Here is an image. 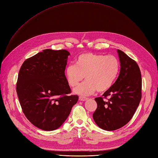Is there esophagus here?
<instances>
[{"label":"esophagus","mask_w":158,"mask_h":158,"mask_svg":"<svg viewBox=\"0 0 158 158\" xmlns=\"http://www.w3.org/2000/svg\"><path fill=\"white\" fill-rule=\"evenodd\" d=\"M79 99H80L81 101H84L87 100V99H88V98L83 97V96H80V97H79Z\"/></svg>","instance_id":"esophagus-1"}]
</instances>
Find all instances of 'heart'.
I'll list each match as a JSON object with an SVG mask.
<instances>
[{"label":"heart","mask_w":158,"mask_h":158,"mask_svg":"<svg viewBox=\"0 0 158 158\" xmlns=\"http://www.w3.org/2000/svg\"><path fill=\"white\" fill-rule=\"evenodd\" d=\"M119 68L118 59L112 55L104 56L89 52L78 56L75 66L68 65L65 75L71 87L76 86L85 77L86 80L75 88L73 92L88 95L96 90L98 92L108 90L117 78Z\"/></svg>","instance_id":"b5f03b06"}]
</instances>
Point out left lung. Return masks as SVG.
Instances as JSON below:
<instances>
[{"instance_id":"left-lung-1","label":"left lung","mask_w":158,"mask_h":158,"mask_svg":"<svg viewBox=\"0 0 158 158\" xmlns=\"http://www.w3.org/2000/svg\"><path fill=\"white\" fill-rule=\"evenodd\" d=\"M118 52L121 63L119 76L102 97L95 99L98 107L93 114L98 126L108 131L127 124L141 99L142 79L138 64L123 51L118 50Z\"/></svg>"}]
</instances>
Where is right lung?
<instances>
[{
	"label": "right lung",
	"mask_w": 158,
	"mask_h": 158,
	"mask_svg": "<svg viewBox=\"0 0 158 158\" xmlns=\"http://www.w3.org/2000/svg\"><path fill=\"white\" fill-rule=\"evenodd\" d=\"M70 53L46 49L25 60L16 90L26 118L46 131L59 128L79 99L71 94L64 71Z\"/></svg>",
	"instance_id": "right-lung-1"
}]
</instances>
